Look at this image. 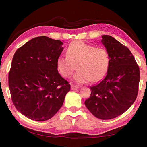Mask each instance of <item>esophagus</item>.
<instances>
[{
    "label": "esophagus",
    "instance_id": "obj_1",
    "mask_svg": "<svg viewBox=\"0 0 147 147\" xmlns=\"http://www.w3.org/2000/svg\"><path fill=\"white\" fill-rule=\"evenodd\" d=\"M80 87L78 86H76V85H71V90H75L78 89Z\"/></svg>",
    "mask_w": 147,
    "mask_h": 147
}]
</instances>
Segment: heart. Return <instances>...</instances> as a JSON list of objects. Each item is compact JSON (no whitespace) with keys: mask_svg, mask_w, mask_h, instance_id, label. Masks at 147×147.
<instances>
[{"mask_svg":"<svg viewBox=\"0 0 147 147\" xmlns=\"http://www.w3.org/2000/svg\"><path fill=\"white\" fill-rule=\"evenodd\" d=\"M66 54L67 56L61 55L57 60V69L64 78L71 76L77 63L78 71L73 77V82L77 83L98 82L107 73L110 57L104 48L74 41L69 45Z\"/></svg>","mask_w":147,"mask_h":147,"instance_id":"b5f03b06","label":"heart"}]
</instances>
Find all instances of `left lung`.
<instances>
[{"instance_id": "left-lung-1", "label": "left lung", "mask_w": 147, "mask_h": 147, "mask_svg": "<svg viewBox=\"0 0 147 147\" xmlns=\"http://www.w3.org/2000/svg\"><path fill=\"white\" fill-rule=\"evenodd\" d=\"M102 38L110 64L104 79L90 87L91 95L85 104L94 116L107 120L123 114L135 101L140 76L128 48L111 36L104 35Z\"/></svg>"}]
</instances>
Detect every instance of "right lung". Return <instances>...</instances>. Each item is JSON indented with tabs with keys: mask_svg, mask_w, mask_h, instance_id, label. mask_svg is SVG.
<instances>
[{
	"mask_svg": "<svg viewBox=\"0 0 147 147\" xmlns=\"http://www.w3.org/2000/svg\"><path fill=\"white\" fill-rule=\"evenodd\" d=\"M63 43L34 38L19 48L9 73L12 101L24 116L36 121L52 118L62 107L70 84L59 74L57 60Z\"/></svg>",
	"mask_w": 147,
	"mask_h": 147,
	"instance_id": "1",
	"label": "right lung"
}]
</instances>
